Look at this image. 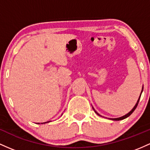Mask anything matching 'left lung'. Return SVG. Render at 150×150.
I'll list each match as a JSON object with an SVG mask.
<instances>
[{"label":"left lung","instance_id":"obj_1","mask_svg":"<svg viewBox=\"0 0 150 150\" xmlns=\"http://www.w3.org/2000/svg\"><path fill=\"white\" fill-rule=\"evenodd\" d=\"M142 91H143V87H142V91H141V93H140V96H139V98H138V100H137V103H136V104H135V105H134V108H133L132 109V110H130V111H129L128 113H127L126 114V115H123V116H122V117H117V118H111L110 119V120H123V119H125V118H126V117H129V115H131V114L132 113V112H134V110H135L136 109V108H137V105H138V103H139V99H140V96H141V94H142ZM93 110L94 111H95V112L98 115H99V116H101L100 115V114H98V112L96 111L95 110V109L93 108ZM102 117V116H101Z\"/></svg>","mask_w":150,"mask_h":150}]
</instances>
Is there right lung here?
I'll use <instances>...</instances> for the list:
<instances>
[{
	"instance_id": "add662e5",
	"label": "right lung",
	"mask_w": 150,
	"mask_h": 150,
	"mask_svg": "<svg viewBox=\"0 0 150 150\" xmlns=\"http://www.w3.org/2000/svg\"><path fill=\"white\" fill-rule=\"evenodd\" d=\"M46 122H45V123H46Z\"/></svg>"
}]
</instances>
